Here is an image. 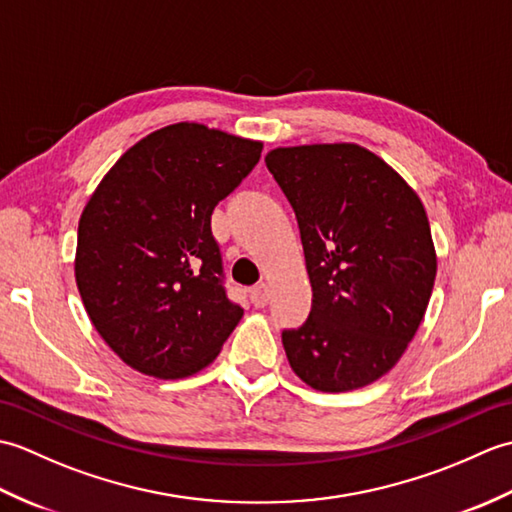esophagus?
<instances>
[{
  "label": "esophagus",
  "mask_w": 512,
  "mask_h": 512,
  "mask_svg": "<svg viewBox=\"0 0 512 512\" xmlns=\"http://www.w3.org/2000/svg\"><path fill=\"white\" fill-rule=\"evenodd\" d=\"M250 301H253L255 308H266L270 301V288L268 284H259L250 290Z\"/></svg>",
  "instance_id": "1"
}]
</instances>
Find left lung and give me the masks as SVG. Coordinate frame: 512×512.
Segmentation results:
<instances>
[{"instance_id":"left-lung-1","label":"left lung","mask_w":512,"mask_h":512,"mask_svg":"<svg viewBox=\"0 0 512 512\" xmlns=\"http://www.w3.org/2000/svg\"><path fill=\"white\" fill-rule=\"evenodd\" d=\"M266 167L297 215L312 284L306 323L281 332L288 363L319 391L374 383L407 350L436 281L420 198L352 143L279 147Z\"/></svg>"}]
</instances>
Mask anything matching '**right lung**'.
Masks as SVG:
<instances>
[{"label":"right lung","instance_id":"right-lung-1","mask_svg":"<svg viewBox=\"0 0 512 512\" xmlns=\"http://www.w3.org/2000/svg\"><path fill=\"white\" fill-rule=\"evenodd\" d=\"M259 156L255 140L176 123L127 149L85 204L76 286L96 332L129 367L191 376L242 319L226 295L211 215Z\"/></svg>","mask_w":512,"mask_h":512}]
</instances>
